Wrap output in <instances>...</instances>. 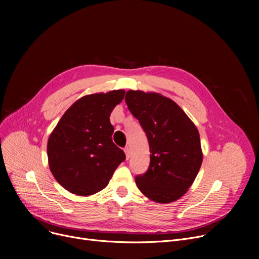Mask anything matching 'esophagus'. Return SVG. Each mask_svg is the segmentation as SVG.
<instances>
[{
    "instance_id": "34e87169",
    "label": "esophagus",
    "mask_w": 259,
    "mask_h": 259,
    "mask_svg": "<svg viewBox=\"0 0 259 259\" xmlns=\"http://www.w3.org/2000/svg\"><path fill=\"white\" fill-rule=\"evenodd\" d=\"M124 151H125V154H126V158L129 159V157H130V148H129V147H126V148L124 149Z\"/></svg>"
}]
</instances>
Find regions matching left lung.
<instances>
[{
  "instance_id": "8db88e82",
  "label": "left lung",
  "mask_w": 259,
  "mask_h": 259,
  "mask_svg": "<svg viewBox=\"0 0 259 259\" xmlns=\"http://www.w3.org/2000/svg\"><path fill=\"white\" fill-rule=\"evenodd\" d=\"M126 103L150 147V166L135 178L140 191L158 203L187 193L202 162L199 133L194 122L171 99L156 92L129 90Z\"/></svg>"
}]
</instances>
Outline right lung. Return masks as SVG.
<instances>
[{"instance_id": "right-lung-1", "label": "right lung", "mask_w": 259, "mask_h": 259, "mask_svg": "<svg viewBox=\"0 0 259 259\" xmlns=\"http://www.w3.org/2000/svg\"><path fill=\"white\" fill-rule=\"evenodd\" d=\"M125 90L93 93L74 102L49 135L50 171L67 191L78 196L100 192L126 155L112 142L110 114Z\"/></svg>"}]
</instances>
